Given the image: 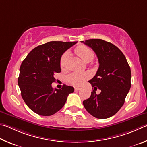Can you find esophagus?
<instances>
[{
  "mask_svg": "<svg viewBox=\"0 0 147 147\" xmlns=\"http://www.w3.org/2000/svg\"><path fill=\"white\" fill-rule=\"evenodd\" d=\"M74 89H75L76 91H78V90H79L81 89V88H79V87H75V88H74Z\"/></svg>",
  "mask_w": 147,
  "mask_h": 147,
  "instance_id": "1",
  "label": "esophagus"
}]
</instances>
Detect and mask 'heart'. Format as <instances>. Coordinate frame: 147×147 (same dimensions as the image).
I'll return each instance as SVG.
<instances>
[{"mask_svg": "<svg viewBox=\"0 0 147 147\" xmlns=\"http://www.w3.org/2000/svg\"><path fill=\"white\" fill-rule=\"evenodd\" d=\"M76 53L80 57L84 62L91 61L94 57V53L90 48L86 46H79L76 49ZM68 53L64 52L62 55L60 59V66L61 69H64L66 66L67 59H68ZM90 77V74L88 71L85 72H74L66 77V81L68 83L75 86L81 85L86 79Z\"/></svg>", "mask_w": 147, "mask_h": 147, "instance_id": "obj_1", "label": "heart"}]
</instances>
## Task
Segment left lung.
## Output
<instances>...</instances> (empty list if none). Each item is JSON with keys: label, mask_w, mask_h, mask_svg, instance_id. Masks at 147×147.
<instances>
[{"label": "left lung", "mask_w": 147, "mask_h": 147, "mask_svg": "<svg viewBox=\"0 0 147 147\" xmlns=\"http://www.w3.org/2000/svg\"><path fill=\"white\" fill-rule=\"evenodd\" d=\"M94 51L99 66L88 82L93 87L91 96L83 101L85 109L94 117L107 119L119 111L131 87V71L125 56L117 46L102 39L81 41ZM97 89L101 90L99 95Z\"/></svg>", "instance_id": "1"}]
</instances>
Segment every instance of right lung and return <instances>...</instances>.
<instances>
[{"label":"right lung","instance_id":"add662e5","mask_svg":"<svg viewBox=\"0 0 147 147\" xmlns=\"http://www.w3.org/2000/svg\"><path fill=\"white\" fill-rule=\"evenodd\" d=\"M78 42L51 41L33 48L20 67L18 84L23 100L38 115L49 116L60 110L74 87L64 84L53 89L54 74L61 72L60 59L64 51Z\"/></svg>","mask_w":147,"mask_h":147}]
</instances>
